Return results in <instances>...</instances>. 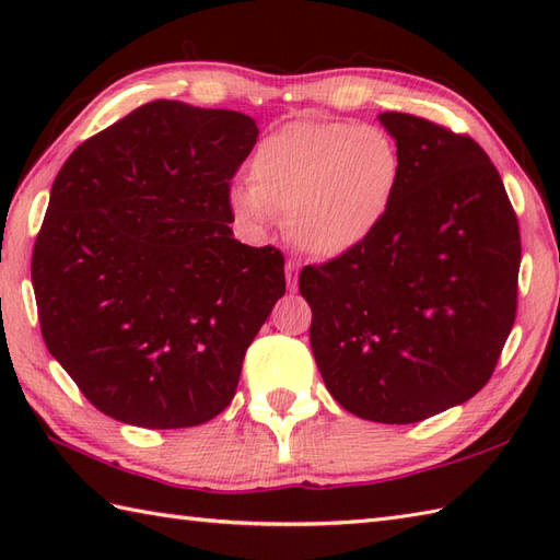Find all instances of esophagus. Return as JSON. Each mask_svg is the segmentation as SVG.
<instances>
[{
    "mask_svg": "<svg viewBox=\"0 0 560 560\" xmlns=\"http://www.w3.org/2000/svg\"><path fill=\"white\" fill-rule=\"evenodd\" d=\"M287 283L291 291L299 287V265L295 261H287Z\"/></svg>",
    "mask_w": 560,
    "mask_h": 560,
    "instance_id": "esophagus-1",
    "label": "esophagus"
}]
</instances>
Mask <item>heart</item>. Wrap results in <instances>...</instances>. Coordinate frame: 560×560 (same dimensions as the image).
<instances>
[{"label":"heart","instance_id":"1","mask_svg":"<svg viewBox=\"0 0 560 560\" xmlns=\"http://www.w3.org/2000/svg\"><path fill=\"white\" fill-rule=\"evenodd\" d=\"M249 185L231 207L247 229L261 231L273 211L307 255L335 259L365 245L395 205L401 159L385 129L295 120L271 132L249 161Z\"/></svg>","mask_w":560,"mask_h":560}]
</instances>
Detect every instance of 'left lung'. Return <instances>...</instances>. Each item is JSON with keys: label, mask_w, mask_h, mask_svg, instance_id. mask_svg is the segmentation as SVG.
<instances>
[{"label": "left lung", "mask_w": 560, "mask_h": 560, "mask_svg": "<svg viewBox=\"0 0 560 560\" xmlns=\"http://www.w3.org/2000/svg\"><path fill=\"white\" fill-rule=\"evenodd\" d=\"M401 180L353 253L307 265L301 295L329 395L377 423H416L489 383L517 313L520 225L501 175L467 135L383 113Z\"/></svg>", "instance_id": "1"}]
</instances>
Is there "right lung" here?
<instances>
[{
  "label": "right lung",
  "instance_id": "right-lung-1",
  "mask_svg": "<svg viewBox=\"0 0 560 560\" xmlns=\"http://www.w3.org/2000/svg\"><path fill=\"white\" fill-rule=\"evenodd\" d=\"M257 135L243 113L151 101L57 173L31 261L40 331L110 419L168 431L231 404L287 293L279 249L243 245L229 225Z\"/></svg>",
  "mask_w": 560,
  "mask_h": 560
}]
</instances>
